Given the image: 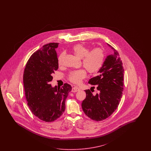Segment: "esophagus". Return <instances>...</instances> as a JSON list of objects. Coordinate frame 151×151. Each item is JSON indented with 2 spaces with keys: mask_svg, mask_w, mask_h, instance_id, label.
Segmentation results:
<instances>
[{
  "mask_svg": "<svg viewBox=\"0 0 151 151\" xmlns=\"http://www.w3.org/2000/svg\"><path fill=\"white\" fill-rule=\"evenodd\" d=\"M78 90H80L79 88H78V87H73L72 88V92H76L78 91Z\"/></svg>",
  "mask_w": 151,
  "mask_h": 151,
  "instance_id": "1",
  "label": "esophagus"
}]
</instances>
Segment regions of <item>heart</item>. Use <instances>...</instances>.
Masks as SVG:
<instances>
[{
  "mask_svg": "<svg viewBox=\"0 0 151 151\" xmlns=\"http://www.w3.org/2000/svg\"><path fill=\"white\" fill-rule=\"evenodd\" d=\"M89 50L88 47L81 44H77L73 47V53L78 58H82L83 66L88 73H95L102 66L105 59V53L101 47H95ZM63 58V54H60L58 59L59 66L61 65ZM86 76V71L84 69H80L70 72L68 78L70 82L75 84H80Z\"/></svg>",
  "mask_w": 151,
  "mask_h": 151,
  "instance_id": "heart-1",
  "label": "heart"
}]
</instances>
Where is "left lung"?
<instances>
[{
  "label": "left lung",
  "mask_w": 151,
  "mask_h": 151,
  "mask_svg": "<svg viewBox=\"0 0 151 151\" xmlns=\"http://www.w3.org/2000/svg\"><path fill=\"white\" fill-rule=\"evenodd\" d=\"M107 44L114 53L107 56L98 72L99 75L88 81L91 85H97L98 92L93 94L91 89L85 90L86 96L81 104L84 113L96 121H102L113 114L118 107L124 90L122 62L118 52Z\"/></svg>",
  "instance_id": "obj_1"
}]
</instances>
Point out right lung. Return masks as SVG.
<instances>
[{"mask_svg":"<svg viewBox=\"0 0 151 151\" xmlns=\"http://www.w3.org/2000/svg\"><path fill=\"white\" fill-rule=\"evenodd\" d=\"M59 43L51 42L33 53L23 74L27 106L36 117L46 122L54 121L63 114L72 88L66 83L61 87H52L50 83L52 74L59 68L55 51Z\"/></svg>","mask_w":151,"mask_h":151,"instance_id":"1","label":"right lung"}]
</instances>
